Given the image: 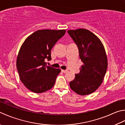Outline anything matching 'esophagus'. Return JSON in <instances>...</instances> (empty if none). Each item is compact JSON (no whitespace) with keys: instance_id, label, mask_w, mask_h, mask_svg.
Wrapping results in <instances>:
<instances>
[{"instance_id":"1","label":"esophagus","mask_w":125,"mask_h":125,"mask_svg":"<svg viewBox=\"0 0 125 125\" xmlns=\"http://www.w3.org/2000/svg\"><path fill=\"white\" fill-rule=\"evenodd\" d=\"M61 71H62V72L63 73H68V70H62Z\"/></svg>"}]
</instances>
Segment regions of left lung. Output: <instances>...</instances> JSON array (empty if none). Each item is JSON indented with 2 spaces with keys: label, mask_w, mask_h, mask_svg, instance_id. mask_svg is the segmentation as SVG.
Here are the masks:
<instances>
[{
  "label": "left lung",
  "mask_w": 125,
  "mask_h": 125,
  "mask_svg": "<svg viewBox=\"0 0 125 125\" xmlns=\"http://www.w3.org/2000/svg\"><path fill=\"white\" fill-rule=\"evenodd\" d=\"M68 33L77 45L83 62L80 72L70 82V87L77 94H90L101 84L108 67L104 46L94 33L87 29L70 30Z\"/></svg>",
  "instance_id": "obj_1"
}]
</instances>
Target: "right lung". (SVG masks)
<instances>
[{
    "label": "right lung",
    "mask_w": 125,
    "mask_h": 125,
    "mask_svg": "<svg viewBox=\"0 0 125 125\" xmlns=\"http://www.w3.org/2000/svg\"><path fill=\"white\" fill-rule=\"evenodd\" d=\"M65 30L44 29L35 31L24 41L17 57L20 80L30 91L42 93L52 88L60 69L46 66L51 60V50L65 33Z\"/></svg>",
    "instance_id": "obj_1"
}]
</instances>
